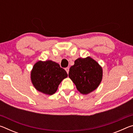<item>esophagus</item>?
Listing matches in <instances>:
<instances>
[{
    "label": "esophagus",
    "mask_w": 133,
    "mask_h": 133,
    "mask_svg": "<svg viewBox=\"0 0 133 133\" xmlns=\"http://www.w3.org/2000/svg\"><path fill=\"white\" fill-rule=\"evenodd\" d=\"M65 70H66V71H67V74H68L69 72V67H66V68L65 69Z\"/></svg>",
    "instance_id": "34e87169"
}]
</instances>
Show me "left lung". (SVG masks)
<instances>
[{
	"instance_id": "1",
	"label": "left lung",
	"mask_w": 133,
	"mask_h": 133,
	"mask_svg": "<svg viewBox=\"0 0 133 133\" xmlns=\"http://www.w3.org/2000/svg\"><path fill=\"white\" fill-rule=\"evenodd\" d=\"M69 76L81 93L87 94L97 88L102 82V67L93 58H78L69 70Z\"/></svg>"
}]
</instances>
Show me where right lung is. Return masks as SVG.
Masks as SVG:
<instances>
[{
  "label": "right lung",
  "instance_id": "add662e5",
  "mask_svg": "<svg viewBox=\"0 0 133 133\" xmlns=\"http://www.w3.org/2000/svg\"><path fill=\"white\" fill-rule=\"evenodd\" d=\"M67 76L64 69L51 60L37 62L31 71V82L36 89L49 95L57 91L58 85Z\"/></svg>",
  "mask_w": 133,
  "mask_h": 133
}]
</instances>
